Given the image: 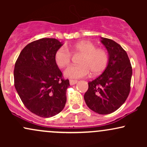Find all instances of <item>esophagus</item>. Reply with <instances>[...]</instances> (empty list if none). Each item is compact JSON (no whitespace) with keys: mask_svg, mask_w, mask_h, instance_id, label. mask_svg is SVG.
Masks as SVG:
<instances>
[{"mask_svg":"<svg viewBox=\"0 0 147 147\" xmlns=\"http://www.w3.org/2000/svg\"><path fill=\"white\" fill-rule=\"evenodd\" d=\"M77 83V80H73V79H70V85H75Z\"/></svg>","mask_w":147,"mask_h":147,"instance_id":"34e87169","label":"esophagus"}]
</instances>
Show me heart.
Listing matches in <instances>:
<instances>
[{
	"mask_svg": "<svg viewBox=\"0 0 147 147\" xmlns=\"http://www.w3.org/2000/svg\"><path fill=\"white\" fill-rule=\"evenodd\" d=\"M80 54L79 65H71L64 71V75L71 79H79L87 76L91 72L92 75H97L105 70L109 63V57L105 49L96 48L92 42L82 41L70 47L61 46L58 48L54 55L55 63L59 68L69 65L72 55Z\"/></svg>",
	"mask_w": 147,
	"mask_h": 147,
	"instance_id": "1",
	"label": "heart"
}]
</instances>
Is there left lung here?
Masks as SVG:
<instances>
[{
  "label": "left lung",
  "instance_id": "obj_1",
  "mask_svg": "<svg viewBox=\"0 0 147 147\" xmlns=\"http://www.w3.org/2000/svg\"><path fill=\"white\" fill-rule=\"evenodd\" d=\"M101 42L109 52V63L102 75L88 82L84 100L92 111L107 115L117 110L127 99L131 90L132 66L120 45L106 38H102Z\"/></svg>",
  "mask_w": 147,
  "mask_h": 147
}]
</instances>
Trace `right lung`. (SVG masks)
<instances>
[{"label": "right lung", "mask_w": 147, "mask_h": 147, "mask_svg": "<svg viewBox=\"0 0 147 147\" xmlns=\"http://www.w3.org/2000/svg\"><path fill=\"white\" fill-rule=\"evenodd\" d=\"M62 45L56 38L32 41L22 50L15 63V88L25 107L39 117L56 115L66 103L70 83L54 60Z\"/></svg>", "instance_id": "1"}]
</instances>
